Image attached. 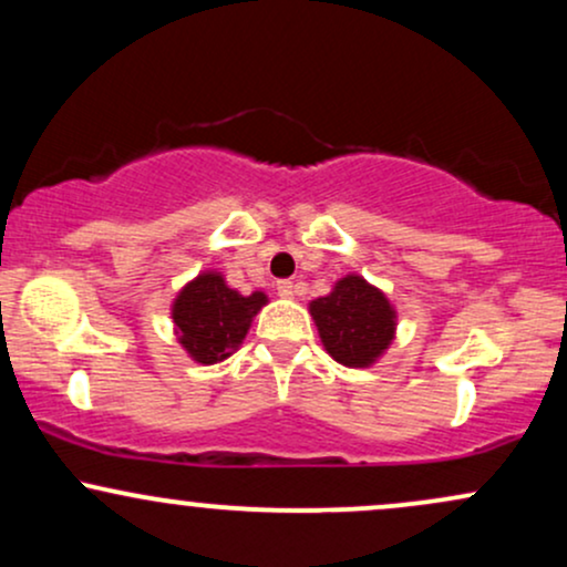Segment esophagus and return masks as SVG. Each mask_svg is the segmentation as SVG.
<instances>
[{
	"label": "esophagus",
	"instance_id": "34e87169",
	"mask_svg": "<svg viewBox=\"0 0 567 567\" xmlns=\"http://www.w3.org/2000/svg\"><path fill=\"white\" fill-rule=\"evenodd\" d=\"M277 292H279V296H282V298H292V296H296V292H298V285H292L290 279H279V282H277Z\"/></svg>",
	"mask_w": 567,
	"mask_h": 567
}]
</instances>
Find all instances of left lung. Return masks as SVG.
<instances>
[{
    "label": "left lung",
    "instance_id": "obj_1",
    "mask_svg": "<svg viewBox=\"0 0 567 567\" xmlns=\"http://www.w3.org/2000/svg\"><path fill=\"white\" fill-rule=\"evenodd\" d=\"M328 354L349 368H365L394 336V311L386 296L362 277H343L333 292L311 301Z\"/></svg>",
    "mask_w": 567,
    "mask_h": 567
}]
</instances>
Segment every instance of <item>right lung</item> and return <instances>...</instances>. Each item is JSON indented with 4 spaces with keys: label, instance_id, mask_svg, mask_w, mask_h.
<instances>
[{
    "label": "right lung",
    "instance_id": "add662e5",
    "mask_svg": "<svg viewBox=\"0 0 567 567\" xmlns=\"http://www.w3.org/2000/svg\"><path fill=\"white\" fill-rule=\"evenodd\" d=\"M264 303V292L239 296L226 288L220 275H199L175 298L173 322L188 354L202 365H213L243 343Z\"/></svg>",
    "mask_w": 567,
    "mask_h": 567
}]
</instances>
